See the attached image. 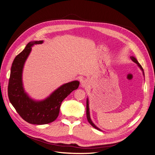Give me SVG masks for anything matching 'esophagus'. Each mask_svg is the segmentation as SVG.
<instances>
[{
    "label": "esophagus",
    "mask_w": 155,
    "mask_h": 155,
    "mask_svg": "<svg viewBox=\"0 0 155 155\" xmlns=\"http://www.w3.org/2000/svg\"><path fill=\"white\" fill-rule=\"evenodd\" d=\"M81 84V86H82V87H87V86H88V85H89V84H88V83H87V81H86V80L82 81Z\"/></svg>",
    "instance_id": "34e87169"
}]
</instances>
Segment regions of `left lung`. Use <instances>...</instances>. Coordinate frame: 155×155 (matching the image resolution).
<instances>
[{"label": "left lung", "instance_id": "obj_1", "mask_svg": "<svg viewBox=\"0 0 155 155\" xmlns=\"http://www.w3.org/2000/svg\"><path fill=\"white\" fill-rule=\"evenodd\" d=\"M130 58H131V59L134 62H135L136 64H137V65L138 66V67L141 69V70L143 71V75L144 76V71H143V68H142V66L140 65V64L138 62V61H137V59H136L134 57H133V56H131L130 57ZM86 116H87V121H88V122L91 124V126H93L94 128H96V129H97V130H99V131H101V130H100L99 128H97V127L93 123V121H91V117H90V114H89V100H88V98L87 99V101H86Z\"/></svg>", "mask_w": 155, "mask_h": 155}]
</instances>
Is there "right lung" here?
I'll return each mask as SVG.
<instances>
[{"label":"right lung","mask_w":155,"mask_h":155,"mask_svg":"<svg viewBox=\"0 0 155 155\" xmlns=\"http://www.w3.org/2000/svg\"><path fill=\"white\" fill-rule=\"evenodd\" d=\"M42 42L43 41L30 42L15 58L8 85V96L11 103L24 120L34 124H45L55 121L58 117L63 100L72 91L77 89L79 85L78 81L63 84L42 101H35L27 94L22 80L24 63L32 45Z\"/></svg>","instance_id":"add662e5"}]
</instances>
